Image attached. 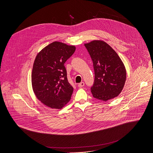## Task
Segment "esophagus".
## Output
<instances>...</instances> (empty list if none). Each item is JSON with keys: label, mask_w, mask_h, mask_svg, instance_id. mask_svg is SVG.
<instances>
[{"label": "esophagus", "mask_w": 153, "mask_h": 153, "mask_svg": "<svg viewBox=\"0 0 153 153\" xmlns=\"http://www.w3.org/2000/svg\"><path fill=\"white\" fill-rule=\"evenodd\" d=\"M85 85V83L84 82H80V83H79V85H78V86H79V87H80V88H81V87H83V86Z\"/></svg>", "instance_id": "esophagus-1"}]
</instances>
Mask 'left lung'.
Masks as SVG:
<instances>
[{
  "instance_id": "8db88e82",
  "label": "left lung",
  "mask_w": 153,
  "mask_h": 153,
  "mask_svg": "<svg viewBox=\"0 0 153 153\" xmlns=\"http://www.w3.org/2000/svg\"><path fill=\"white\" fill-rule=\"evenodd\" d=\"M93 60L94 81L91 87L93 96L107 101L117 97L122 91L126 80V70L116 52L102 40L85 43Z\"/></svg>"
}]
</instances>
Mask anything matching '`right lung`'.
<instances>
[{
  "label": "right lung",
  "mask_w": 153,
  "mask_h": 153,
  "mask_svg": "<svg viewBox=\"0 0 153 153\" xmlns=\"http://www.w3.org/2000/svg\"><path fill=\"white\" fill-rule=\"evenodd\" d=\"M76 47L54 42L37 55L31 82L37 98L51 108L61 109L70 100L73 87L68 82L64 64L74 54Z\"/></svg>",
  "instance_id": "1"
}]
</instances>
